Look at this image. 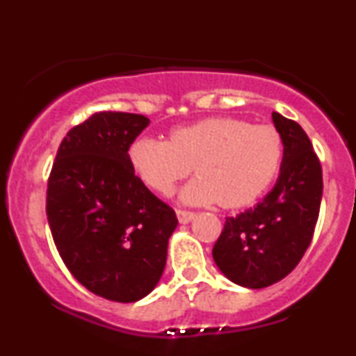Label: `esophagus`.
Wrapping results in <instances>:
<instances>
[{
    "instance_id": "obj_1",
    "label": "esophagus",
    "mask_w": 356,
    "mask_h": 356,
    "mask_svg": "<svg viewBox=\"0 0 356 356\" xmlns=\"http://www.w3.org/2000/svg\"><path fill=\"white\" fill-rule=\"evenodd\" d=\"M195 218V212H191V211H182V209H179L177 211V219H179V222L181 224H187V222H191L192 219Z\"/></svg>"
}]
</instances>
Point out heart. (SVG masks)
<instances>
[{
	"mask_svg": "<svg viewBox=\"0 0 356 356\" xmlns=\"http://www.w3.org/2000/svg\"><path fill=\"white\" fill-rule=\"evenodd\" d=\"M283 157L277 129L234 117L177 127L170 142L142 136L129 147L130 167L147 187L169 194L194 164L197 177L182 187L179 201L192 206L220 202L229 209L259 199L280 174Z\"/></svg>",
	"mask_w": 356,
	"mask_h": 356,
	"instance_id": "b5f03b06",
	"label": "heart"
}]
</instances>
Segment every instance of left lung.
<instances>
[{
	"instance_id": "left-lung-1",
	"label": "left lung",
	"mask_w": 356,
	"mask_h": 356,
	"mask_svg": "<svg viewBox=\"0 0 356 356\" xmlns=\"http://www.w3.org/2000/svg\"><path fill=\"white\" fill-rule=\"evenodd\" d=\"M284 142L275 187L251 209L227 218L212 257L224 276L261 289L288 276L312 243L323 195L321 164L300 124L273 112Z\"/></svg>"
}]
</instances>
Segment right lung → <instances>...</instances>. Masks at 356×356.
I'll list each match as a JSON object with an SVG mask.
<instances>
[{
  "mask_svg": "<svg viewBox=\"0 0 356 356\" xmlns=\"http://www.w3.org/2000/svg\"><path fill=\"white\" fill-rule=\"evenodd\" d=\"M149 124L138 113H93L61 140L48 179V224L65 266L88 291L118 303L157 286L177 227L175 212L129 162Z\"/></svg>",
  "mask_w": 356,
  "mask_h": 356,
  "instance_id": "obj_1",
  "label": "right lung"
}]
</instances>
